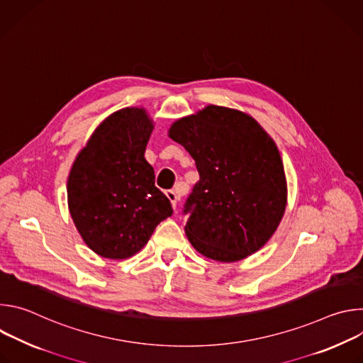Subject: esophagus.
<instances>
[{
	"label": "esophagus",
	"mask_w": 363,
	"mask_h": 363,
	"mask_svg": "<svg viewBox=\"0 0 363 363\" xmlns=\"http://www.w3.org/2000/svg\"><path fill=\"white\" fill-rule=\"evenodd\" d=\"M167 196L169 198V201H171V203H172V206H174V210L177 208V202H178V195H177V192L174 191V189H168L167 192Z\"/></svg>",
	"instance_id": "34e87169"
}]
</instances>
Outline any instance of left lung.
Instances as JSON below:
<instances>
[{"label":"left lung","mask_w":363,"mask_h":363,"mask_svg":"<svg viewBox=\"0 0 363 363\" xmlns=\"http://www.w3.org/2000/svg\"><path fill=\"white\" fill-rule=\"evenodd\" d=\"M169 138L189 152L199 174L182 208L195 250L225 263L260 250L279 227L287 196L272 138L245 113L213 105L175 122Z\"/></svg>","instance_id":"obj_1"}]
</instances>
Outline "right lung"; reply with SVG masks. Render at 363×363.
Returning a JSON list of instances; mask_svg holds the SVG:
<instances>
[{
  "label": "right lung",
  "instance_id": "obj_1",
  "mask_svg": "<svg viewBox=\"0 0 363 363\" xmlns=\"http://www.w3.org/2000/svg\"><path fill=\"white\" fill-rule=\"evenodd\" d=\"M152 128L142 109L111 115L70 171L72 218L84 242L101 257L122 260L136 254L172 216L171 201L155 186L153 168L143 157Z\"/></svg>",
  "mask_w": 363,
  "mask_h": 363
}]
</instances>
